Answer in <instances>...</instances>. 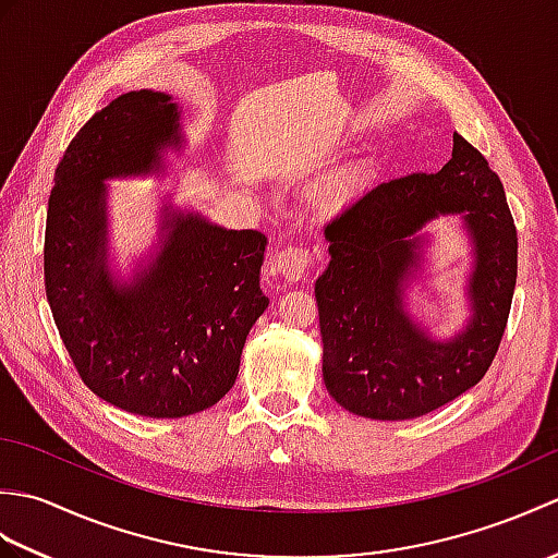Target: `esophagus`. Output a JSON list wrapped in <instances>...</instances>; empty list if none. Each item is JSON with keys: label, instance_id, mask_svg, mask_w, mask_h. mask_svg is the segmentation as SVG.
<instances>
[{"label": "esophagus", "instance_id": "esophagus-1", "mask_svg": "<svg viewBox=\"0 0 558 558\" xmlns=\"http://www.w3.org/2000/svg\"><path fill=\"white\" fill-rule=\"evenodd\" d=\"M312 260H314V256L310 248L290 244V246H282L280 252L272 256V266H276V270L288 282H298L306 276V272H310Z\"/></svg>", "mask_w": 558, "mask_h": 558}]
</instances>
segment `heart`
Instances as JSON below:
<instances>
[{"instance_id": "1", "label": "heart", "mask_w": 558, "mask_h": 558, "mask_svg": "<svg viewBox=\"0 0 558 558\" xmlns=\"http://www.w3.org/2000/svg\"><path fill=\"white\" fill-rule=\"evenodd\" d=\"M354 184H357V177L354 174H340L322 186V204L328 208H338L350 198Z\"/></svg>"}]
</instances>
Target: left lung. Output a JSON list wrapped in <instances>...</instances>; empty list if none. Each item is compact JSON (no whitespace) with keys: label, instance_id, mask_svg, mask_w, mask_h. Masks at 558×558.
Segmentation results:
<instances>
[{"label":"left lung","instance_id":"left-lung-1","mask_svg":"<svg viewBox=\"0 0 558 558\" xmlns=\"http://www.w3.org/2000/svg\"><path fill=\"white\" fill-rule=\"evenodd\" d=\"M465 211L478 264L476 316L460 337L429 341L401 310L416 265L413 236L432 217ZM330 264L316 280L324 381L342 408L372 420H414L482 381L511 314L518 232L487 158L453 134V158L436 174L381 182L326 225Z\"/></svg>","mask_w":558,"mask_h":558}]
</instances>
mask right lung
I'll list each match as a JSON object with an SVG mask.
<instances>
[{
    "instance_id": "obj_1",
    "label": "right lung",
    "mask_w": 558,
    "mask_h": 558,
    "mask_svg": "<svg viewBox=\"0 0 558 558\" xmlns=\"http://www.w3.org/2000/svg\"><path fill=\"white\" fill-rule=\"evenodd\" d=\"M165 93L132 90L93 114L54 170L45 225V292L81 381L144 417H186L234 386L258 288L266 234L172 218L162 252L134 286L105 266V180L144 174L180 144Z\"/></svg>"
}]
</instances>
